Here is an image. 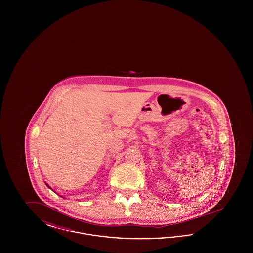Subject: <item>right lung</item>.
Returning <instances> with one entry per match:
<instances>
[{
  "label": "right lung",
  "instance_id": "add662e5",
  "mask_svg": "<svg viewBox=\"0 0 253 253\" xmlns=\"http://www.w3.org/2000/svg\"><path fill=\"white\" fill-rule=\"evenodd\" d=\"M46 185H47V184H46ZM47 187H48V188H50V187H49L48 185H47ZM50 189H51V188H50Z\"/></svg>",
  "mask_w": 253,
  "mask_h": 253
}]
</instances>
